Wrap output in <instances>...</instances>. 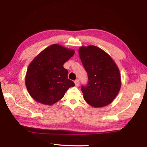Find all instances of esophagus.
Wrapping results in <instances>:
<instances>
[{
  "mask_svg": "<svg viewBox=\"0 0 147 147\" xmlns=\"http://www.w3.org/2000/svg\"><path fill=\"white\" fill-rule=\"evenodd\" d=\"M74 83H75V86H79L80 82H79L78 80H76L74 82Z\"/></svg>",
  "mask_w": 147,
  "mask_h": 147,
  "instance_id": "34e87169",
  "label": "esophagus"
}]
</instances>
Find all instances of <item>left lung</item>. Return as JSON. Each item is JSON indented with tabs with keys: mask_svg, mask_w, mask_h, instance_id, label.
<instances>
[{
	"mask_svg": "<svg viewBox=\"0 0 147 147\" xmlns=\"http://www.w3.org/2000/svg\"><path fill=\"white\" fill-rule=\"evenodd\" d=\"M80 58L88 75V83L82 86L84 99L95 108L112 103L121 85L119 70L111 56L101 48L90 45L78 50Z\"/></svg>",
	"mask_w": 147,
	"mask_h": 147,
	"instance_id": "8db88e82",
	"label": "left lung"
}]
</instances>
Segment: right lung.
I'll return each instance as SVG.
<instances>
[{"label":"right lung","instance_id":"1","mask_svg":"<svg viewBox=\"0 0 147 147\" xmlns=\"http://www.w3.org/2000/svg\"><path fill=\"white\" fill-rule=\"evenodd\" d=\"M75 53L72 49L53 44L44 49L29 64L25 77L26 88L32 99L51 105L64 97L74 83L68 79L63 65Z\"/></svg>","mask_w":147,"mask_h":147}]
</instances>
